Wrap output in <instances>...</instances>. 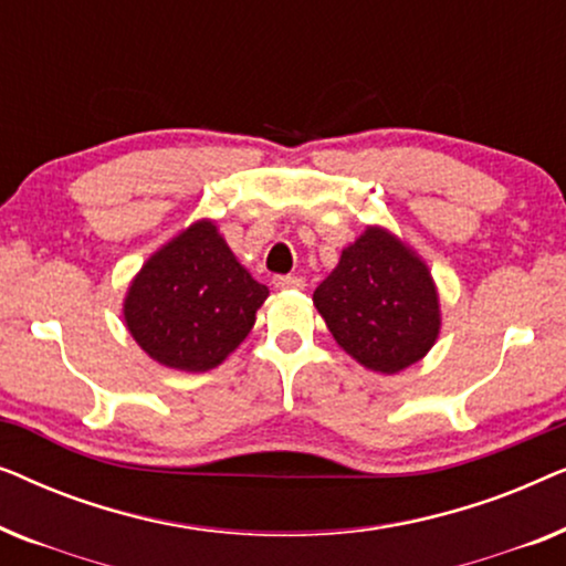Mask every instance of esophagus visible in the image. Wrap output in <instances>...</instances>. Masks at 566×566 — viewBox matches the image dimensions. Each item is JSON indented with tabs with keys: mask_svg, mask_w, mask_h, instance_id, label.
Listing matches in <instances>:
<instances>
[{
	"mask_svg": "<svg viewBox=\"0 0 566 566\" xmlns=\"http://www.w3.org/2000/svg\"><path fill=\"white\" fill-rule=\"evenodd\" d=\"M273 285L277 291H301L306 283H304V277H298V275H275Z\"/></svg>",
	"mask_w": 566,
	"mask_h": 566,
	"instance_id": "34e87169",
	"label": "esophagus"
}]
</instances>
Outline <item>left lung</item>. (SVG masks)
<instances>
[{
  "label": "left lung",
  "mask_w": 566,
  "mask_h": 566,
  "mask_svg": "<svg viewBox=\"0 0 566 566\" xmlns=\"http://www.w3.org/2000/svg\"><path fill=\"white\" fill-rule=\"evenodd\" d=\"M332 337L378 374H399L430 350L440 329L428 268L384 229H366L314 291Z\"/></svg>",
  "instance_id": "obj_1"
}]
</instances>
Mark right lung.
I'll return each instance as SVG.
<instances>
[{
  "label": "right lung",
  "mask_w": 566,
  "mask_h": 566,
  "mask_svg": "<svg viewBox=\"0 0 566 566\" xmlns=\"http://www.w3.org/2000/svg\"><path fill=\"white\" fill-rule=\"evenodd\" d=\"M268 285L239 265L211 221L161 247L130 285L126 324L154 360L177 370L216 368L250 335Z\"/></svg>",
  "instance_id": "add662e5"
}]
</instances>
